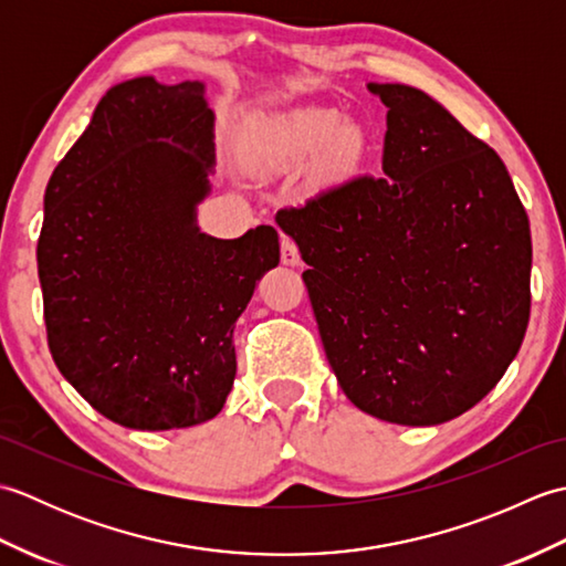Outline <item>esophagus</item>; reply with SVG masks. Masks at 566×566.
Wrapping results in <instances>:
<instances>
[{"label": "esophagus", "mask_w": 566, "mask_h": 566, "mask_svg": "<svg viewBox=\"0 0 566 566\" xmlns=\"http://www.w3.org/2000/svg\"><path fill=\"white\" fill-rule=\"evenodd\" d=\"M282 262L290 264V268H298V264H302V255H298L296 243L286 235H282Z\"/></svg>", "instance_id": "1"}]
</instances>
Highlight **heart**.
Masks as SVG:
<instances>
[{"instance_id": "b5f03b06", "label": "heart", "mask_w": 566, "mask_h": 566, "mask_svg": "<svg viewBox=\"0 0 566 566\" xmlns=\"http://www.w3.org/2000/svg\"><path fill=\"white\" fill-rule=\"evenodd\" d=\"M333 140L340 158H353L359 136L353 126H343V114L326 106H306L290 114L268 118L252 134L250 160L260 170H276L302 155L314 153Z\"/></svg>"}]
</instances>
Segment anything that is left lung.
Returning a JSON list of instances; mask_svg holds the SVG:
<instances>
[{"label":"left lung","instance_id":"obj_1","mask_svg":"<svg viewBox=\"0 0 566 566\" xmlns=\"http://www.w3.org/2000/svg\"><path fill=\"white\" fill-rule=\"evenodd\" d=\"M384 175L282 209L328 363L359 411L440 426L506 375L531 318V223L511 175L440 102L369 82Z\"/></svg>","mask_w":566,"mask_h":566}]
</instances>
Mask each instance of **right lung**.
<instances>
[{
  "label": "right lung",
  "mask_w": 566,
  "mask_h": 566,
  "mask_svg": "<svg viewBox=\"0 0 566 566\" xmlns=\"http://www.w3.org/2000/svg\"><path fill=\"white\" fill-rule=\"evenodd\" d=\"M213 112L207 84L150 75L104 94L43 197L39 276L51 355L114 423H207L235 379L233 328L280 264L272 226L203 233Z\"/></svg>",
  "instance_id": "add662e5"
}]
</instances>
